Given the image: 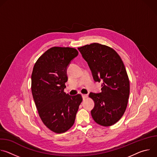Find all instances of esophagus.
I'll list each match as a JSON object with an SVG mask.
<instances>
[{
    "label": "esophagus",
    "instance_id": "1",
    "mask_svg": "<svg viewBox=\"0 0 157 157\" xmlns=\"http://www.w3.org/2000/svg\"><path fill=\"white\" fill-rule=\"evenodd\" d=\"M82 97L83 99H85L87 98V94H82Z\"/></svg>",
    "mask_w": 157,
    "mask_h": 157
}]
</instances>
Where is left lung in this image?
Instances as JSON below:
<instances>
[{
    "label": "left lung",
    "mask_w": 157,
    "mask_h": 157,
    "mask_svg": "<svg viewBox=\"0 0 157 157\" xmlns=\"http://www.w3.org/2000/svg\"><path fill=\"white\" fill-rule=\"evenodd\" d=\"M78 49L94 80L102 81L101 93H89L94 102L91 116L101 125H113L124 115L129 97L130 82L124 63L114 50L104 44L94 43Z\"/></svg>",
    "instance_id": "obj_1"
}]
</instances>
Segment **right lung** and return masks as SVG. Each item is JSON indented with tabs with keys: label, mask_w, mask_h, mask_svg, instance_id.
<instances>
[{
	"label": "right lung",
	"mask_w": 157,
	"mask_h": 157,
	"mask_svg": "<svg viewBox=\"0 0 157 157\" xmlns=\"http://www.w3.org/2000/svg\"><path fill=\"white\" fill-rule=\"evenodd\" d=\"M78 52L69 47H52L35 63L32 74V93L43 124L61 133L74 124L82 99L81 94L64 92L68 81L67 68Z\"/></svg>",
	"instance_id": "right-lung-1"
}]
</instances>
